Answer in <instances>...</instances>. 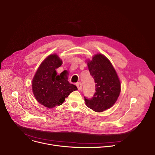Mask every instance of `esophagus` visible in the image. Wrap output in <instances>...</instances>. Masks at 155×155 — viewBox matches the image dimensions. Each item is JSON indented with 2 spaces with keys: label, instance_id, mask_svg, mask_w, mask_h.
Listing matches in <instances>:
<instances>
[{
  "label": "esophagus",
  "instance_id": "1",
  "mask_svg": "<svg viewBox=\"0 0 155 155\" xmlns=\"http://www.w3.org/2000/svg\"><path fill=\"white\" fill-rule=\"evenodd\" d=\"M77 88L79 90H81L82 89V85H81V83H80V82H78V83L77 84Z\"/></svg>",
  "mask_w": 155,
  "mask_h": 155
}]
</instances>
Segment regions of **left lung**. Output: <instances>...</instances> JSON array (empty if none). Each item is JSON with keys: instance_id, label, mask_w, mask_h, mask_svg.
Masks as SVG:
<instances>
[{"instance_id": "obj_1", "label": "left lung", "mask_w": 155, "mask_h": 155, "mask_svg": "<svg viewBox=\"0 0 155 155\" xmlns=\"http://www.w3.org/2000/svg\"><path fill=\"white\" fill-rule=\"evenodd\" d=\"M88 67L96 84V92L91 98L84 97L85 104L97 112L104 111L111 108L117 100L121 90L119 78L110 61L101 54L93 57Z\"/></svg>"}]
</instances>
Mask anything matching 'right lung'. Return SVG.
Masks as SVG:
<instances>
[{
  "instance_id": "add662e5",
  "label": "right lung",
  "mask_w": 155,
  "mask_h": 155,
  "mask_svg": "<svg viewBox=\"0 0 155 155\" xmlns=\"http://www.w3.org/2000/svg\"><path fill=\"white\" fill-rule=\"evenodd\" d=\"M62 61L55 54L49 55L41 64L32 80V91L36 100L48 108L63 104L77 87L66 80L62 74L57 75L56 69Z\"/></svg>"
}]
</instances>
